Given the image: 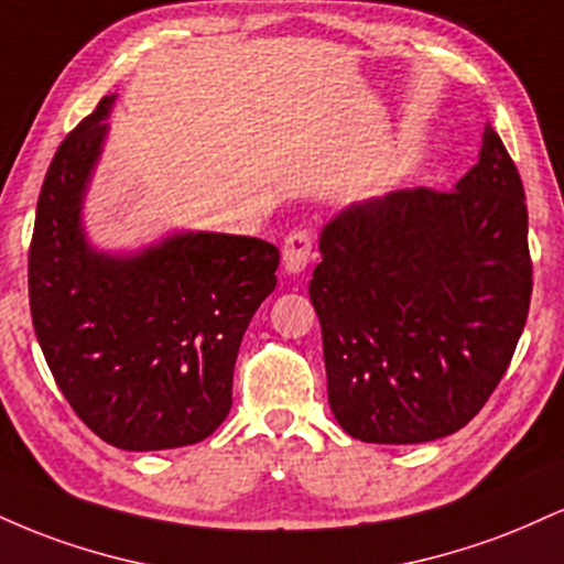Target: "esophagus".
Masks as SVG:
<instances>
[{
	"label": "esophagus",
	"instance_id": "obj_1",
	"mask_svg": "<svg viewBox=\"0 0 564 564\" xmlns=\"http://www.w3.org/2000/svg\"><path fill=\"white\" fill-rule=\"evenodd\" d=\"M315 254V236L310 228H294L283 241V268L289 273H302Z\"/></svg>",
	"mask_w": 564,
	"mask_h": 564
}]
</instances>
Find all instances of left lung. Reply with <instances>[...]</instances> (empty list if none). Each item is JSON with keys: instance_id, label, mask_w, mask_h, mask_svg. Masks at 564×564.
Returning <instances> with one entry per match:
<instances>
[{"instance_id": "1", "label": "left lung", "mask_w": 564, "mask_h": 564, "mask_svg": "<svg viewBox=\"0 0 564 564\" xmlns=\"http://www.w3.org/2000/svg\"><path fill=\"white\" fill-rule=\"evenodd\" d=\"M321 254L310 300L341 430L408 445L469 424L507 373L533 294L525 187L498 132L485 129L453 191L349 206Z\"/></svg>"}]
</instances>
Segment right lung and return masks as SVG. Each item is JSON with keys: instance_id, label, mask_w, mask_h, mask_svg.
<instances>
[{"instance_id": "1", "label": "right lung", "mask_w": 564, "mask_h": 564, "mask_svg": "<svg viewBox=\"0 0 564 564\" xmlns=\"http://www.w3.org/2000/svg\"><path fill=\"white\" fill-rule=\"evenodd\" d=\"M106 95L55 151L29 246L31 321L55 384L97 437L164 451L209 437L232 405L238 347L281 254L196 232L134 260L95 254L79 200L106 134Z\"/></svg>"}]
</instances>
